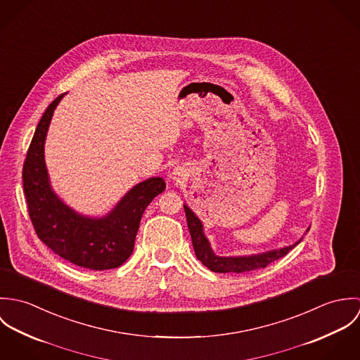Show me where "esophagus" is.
<instances>
[{"label":"esophagus","mask_w":360,"mask_h":360,"mask_svg":"<svg viewBox=\"0 0 360 360\" xmlns=\"http://www.w3.org/2000/svg\"><path fill=\"white\" fill-rule=\"evenodd\" d=\"M174 174H176L177 177H180V172H177V170H176V172H174Z\"/></svg>","instance_id":"esophagus-1"}]
</instances>
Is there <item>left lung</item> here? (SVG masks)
Here are the masks:
<instances>
[{
  "mask_svg": "<svg viewBox=\"0 0 360 360\" xmlns=\"http://www.w3.org/2000/svg\"><path fill=\"white\" fill-rule=\"evenodd\" d=\"M184 212H186L187 226H188V230L191 234L195 257H198L207 269H210L214 273H245V271H252L257 269H263L267 264H270L271 262L285 257L297 244H300V241H298L297 244L285 247L283 250L270 251V252L257 255V257H216L212 252L209 243L204 236L201 220L193 213V210L187 205H184Z\"/></svg>",
  "mask_w": 360,
  "mask_h": 360,
  "instance_id": "obj_1",
  "label": "left lung"
}]
</instances>
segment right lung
I'll return each mask as SVG.
<instances>
[{"label": "right lung", "instance_id": "right-lung-1", "mask_svg": "<svg viewBox=\"0 0 360 360\" xmlns=\"http://www.w3.org/2000/svg\"><path fill=\"white\" fill-rule=\"evenodd\" d=\"M62 97H56L46 109L23 163L27 212L37 237L53 254L86 269H115L131 255L141 216L166 184L160 177L137 184L103 219L79 216L62 204L52 193L44 163L46 134Z\"/></svg>", "mask_w": 360, "mask_h": 360}]
</instances>
